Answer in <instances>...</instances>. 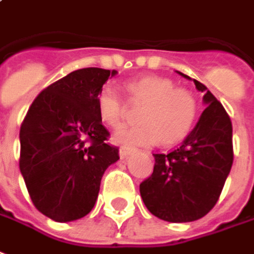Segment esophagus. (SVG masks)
<instances>
[{"mask_svg": "<svg viewBox=\"0 0 254 254\" xmlns=\"http://www.w3.org/2000/svg\"><path fill=\"white\" fill-rule=\"evenodd\" d=\"M135 152V149L134 147H131V146H122L120 147V150H119V153H120V156L122 157H128L130 154H132V153Z\"/></svg>", "mask_w": 254, "mask_h": 254, "instance_id": "34e87169", "label": "esophagus"}]
</instances>
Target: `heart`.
Returning a JSON list of instances; mask_svg holds the SVG:
<instances>
[{
    "label": "heart",
    "mask_w": 254,
    "mask_h": 254,
    "mask_svg": "<svg viewBox=\"0 0 254 254\" xmlns=\"http://www.w3.org/2000/svg\"><path fill=\"white\" fill-rule=\"evenodd\" d=\"M126 93L132 107L143 105L138 115L139 126L123 128L115 139L127 145H154L161 141L171 145L185 138L197 118V100L190 90L175 87L163 76H142L127 82ZM97 112L102 123L118 130L126 122L127 104L116 90L104 87L97 97Z\"/></svg>",
    "instance_id": "obj_1"
}]
</instances>
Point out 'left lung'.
Returning a JSON list of instances; mask_svg holds the SVG:
<instances>
[{
  "label": "left lung",
  "instance_id": "obj_1",
  "mask_svg": "<svg viewBox=\"0 0 254 254\" xmlns=\"http://www.w3.org/2000/svg\"><path fill=\"white\" fill-rule=\"evenodd\" d=\"M193 82L206 104L198 123L176 149L153 154V174L139 185L149 212L165 222H194L205 216L216 205L233 165L230 116L205 84Z\"/></svg>",
  "mask_w": 254,
  "mask_h": 254
}]
</instances>
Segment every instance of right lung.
Returning <instances> with one entry per match:
<instances>
[{
    "mask_svg": "<svg viewBox=\"0 0 254 254\" xmlns=\"http://www.w3.org/2000/svg\"><path fill=\"white\" fill-rule=\"evenodd\" d=\"M116 71L82 68L44 89L20 127V172L34 206L56 222L93 209L119 147L97 112V97Z\"/></svg>",
    "mask_w": 254,
    "mask_h": 254,
    "instance_id": "right-lung-1",
    "label": "right lung"
}]
</instances>
